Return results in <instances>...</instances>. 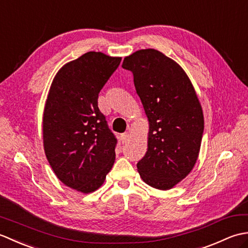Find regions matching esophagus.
Instances as JSON below:
<instances>
[{
  "mask_svg": "<svg viewBox=\"0 0 248 248\" xmlns=\"http://www.w3.org/2000/svg\"><path fill=\"white\" fill-rule=\"evenodd\" d=\"M120 140H121V141H123V144L127 143V141L130 140V134L129 133H124L123 135L120 136Z\"/></svg>",
  "mask_w": 248,
  "mask_h": 248,
  "instance_id": "esophagus-1",
  "label": "esophagus"
}]
</instances>
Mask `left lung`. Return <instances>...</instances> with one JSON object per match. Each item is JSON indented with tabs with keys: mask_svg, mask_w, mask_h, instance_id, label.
Listing matches in <instances>:
<instances>
[{
	"mask_svg": "<svg viewBox=\"0 0 248 248\" xmlns=\"http://www.w3.org/2000/svg\"><path fill=\"white\" fill-rule=\"evenodd\" d=\"M134 86L149 121L148 148L138 163L148 186L166 191L186 178L199 155L203 114L193 84L182 67L155 49L125 56Z\"/></svg>",
	"mask_w": 248,
	"mask_h": 248,
	"instance_id": "left-lung-1",
	"label": "left lung"
}]
</instances>
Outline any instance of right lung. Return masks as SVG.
I'll return each instance as SVG.
<instances>
[{
    "label": "right lung",
    "instance_id": "obj_1",
    "mask_svg": "<svg viewBox=\"0 0 248 248\" xmlns=\"http://www.w3.org/2000/svg\"><path fill=\"white\" fill-rule=\"evenodd\" d=\"M121 57L87 52L52 81L43 117L46 159L56 177L88 194L102 186L115 162L117 140L98 108V94Z\"/></svg>",
    "mask_w": 248,
    "mask_h": 248
}]
</instances>
